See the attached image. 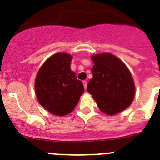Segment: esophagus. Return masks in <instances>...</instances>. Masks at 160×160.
I'll use <instances>...</instances> for the list:
<instances>
[{"label":"esophagus","instance_id":"34e87169","mask_svg":"<svg viewBox=\"0 0 160 160\" xmlns=\"http://www.w3.org/2000/svg\"><path fill=\"white\" fill-rule=\"evenodd\" d=\"M82 82H83V85H84L85 90H87V81H83Z\"/></svg>","mask_w":160,"mask_h":160}]
</instances>
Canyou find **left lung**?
Instances as JSON below:
<instances>
[{"mask_svg": "<svg viewBox=\"0 0 160 160\" xmlns=\"http://www.w3.org/2000/svg\"><path fill=\"white\" fill-rule=\"evenodd\" d=\"M94 66L93 78L87 90L97 102L100 111L113 115L121 112L131 104L135 96L134 80L122 61L110 53L92 56Z\"/></svg>", "mask_w": 160, "mask_h": 160, "instance_id": "obj_1", "label": "left lung"}]
</instances>
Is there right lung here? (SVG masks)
<instances>
[{
	"label": "right lung",
	"mask_w": 160,
	"mask_h": 160,
	"mask_svg": "<svg viewBox=\"0 0 160 160\" xmlns=\"http://www.w3.org/2000/svg\"><path fill=\"white\" fill-rule=\"evenodd\" d=\"M71 60L69 53H55L44 62L35 80L39 103L58 116L71 112L84 92L82 82L70 70Z\"/></svg>",
	"instance_id": "1"
}]
</instances>
